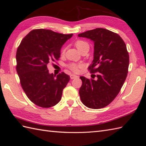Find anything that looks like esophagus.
I'll return each instance as SVG.
<instances>
[{"label": "esophagus", "instance_id": "34e87169", "mask_svg": "<svg viewBox=\"0 0 146 146\" xmlns=\"http://www.w3.org/2000/svg\"><path fill=\"white\" fill-rule=\"evenodd\" d=\"M77 77H78V76H76V75H75V74H71V75H70V78L72 79V80L74 79V78H77Z\"/></svg>", "mask_w": 146, "mask_h": 146}]
</instances>
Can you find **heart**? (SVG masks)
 <instances>
[{
    "label": "heart",
    "instance_id": "1",
    "mask_svg": "<svg viewBox=\"0 0 146 146\" xmlns=\"http://www.w3.org/2000/svg\"><path fill=\"white\" fill-rule=\"evenodd\" d=\"M75 46L79 51H81L83 48H84V47H89L88 43L86 42L83 41V40H78V41L75 42ZM65 51H66V48H63L62 50V55H64V54H65ZM82 66H83V65L80 63L77 64L74 63H71L68 65V67L71 70L73 71L74 72H77L78 71L79 68L82 67Z\"/></svg>",
    "mask_w": 146,
    "mask_h": 146
}]
</instances>
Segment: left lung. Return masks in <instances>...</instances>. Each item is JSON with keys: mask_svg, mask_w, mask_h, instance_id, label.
Instances as JSON below:
<instances>
[{"mask_svg": "<svg viewBox=\"0 0 146 146\" xmlns=\"http://www.w3.org/2000/svg\"><path fill=\"white\" fill-rule=\"evenodd\" d=\"M94 42V57L88 67L95 80L80 76L79 94L84 105L91 109L108 106L117 96L128 72L129 56L121 37L105 29L97 28L80 33Z\"/></svg>", "mask_w": 146, "mask_h": 146, "instance_id": "obj_1", "label": "left lung"}]
</instances>
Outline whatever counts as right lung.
I'll list each match as a JSON object with an SVG mask.
<instances>
[{
    "mask_svg": "<svg viewBox=\"0 0 146 146\" xmlns=\"http://www.w3.org/2000/svg\"><path fill=\"white\" fill-rule=\"evenodd\" d=\"M73 36L51 30L34 29L22 40L16 53V70L20 84L32 103L50 108L59 103L70 81L64 72L56 77L48 73L47 65L59 60L61 48Z\"/></svg>",
    "mask_w": 146,
    "mask_h": 146,
    "instance_id": "1",
    "label": "right lung"
}]
</instances>
